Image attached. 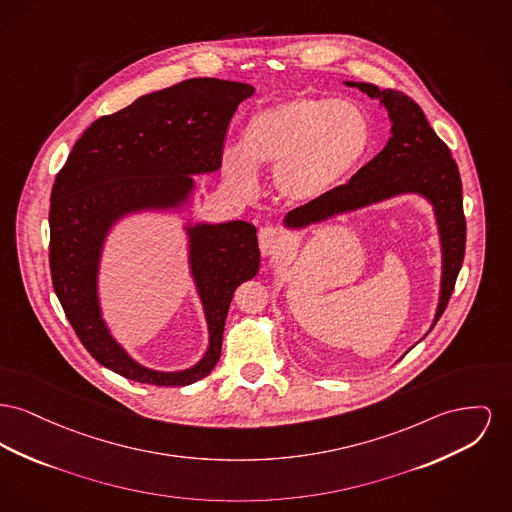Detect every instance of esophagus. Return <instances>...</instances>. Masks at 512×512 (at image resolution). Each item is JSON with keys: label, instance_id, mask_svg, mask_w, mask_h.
I'll return each mask as SVG.
<instances>
[{"label": "esophagus", "instance_id": "obj_1", "mask_svg": "<svg viewBox=\"0 0 512 512\" xmlns=\"http://www.w3.org/2000/svg\"><path fill=\"white\" fill-rule=\"evenodd\" d=\"M284 247V236L274 226H265L259 232V249L263 257H271Z\"/></svg>", "mask_w": 512, "mask_h": 512}]
</instances>
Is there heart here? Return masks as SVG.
Here are the masks:
<instances>
[{
    "instance_id": "obj_1",
    "label": "heart",
    "mask_w": 512,
    "mask_h": 512,
    "mask_svg": "<svg viewBox=\"0 0 512 512\" xmlns=\"http://www.w3.org/2000/svg\"><path fill=\"white\" fill-rule=\"evenodd\" d=\"M371 147V125L346 100L296 96L255 112L241 129L240 149L222 154V172L241 193H253L257 170L274 168L282 197L315 201L348 180Z\"/></svg>"
}]
</instances>
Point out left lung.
Masks as SVG:
<instances>
[{
  "label": "left lung",
  "mask_w": 512,
  "mask_h": 512,
  "mask_svg": "<svg viewBox=\"0 0 512 512\" xmlns=\"http://www.w3.org/2000/svg\"><path fill=\"white\" fill-rule=\"evenodd\" d=\"M389 112L391 139L385 149L360 168L352 180L334 187L327 195L288 212L286 230H303L340 214L389 201L400 195H420L431 207L441 243V290L433 331L451 300L456 276L464 261L466 220L462 211V181L449 147L431 129L420 106L404 92L379 89L371 83L344 81Z\"/></svg>",
  "instance_id": "left-lung-1"
}]
</instances>
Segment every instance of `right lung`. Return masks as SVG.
I'll list each match as a JSON object with an SVG mask.
<instances>
[{
  "label": "right lung",
  "instance_id": "add662e5",
  "mask_svg": "<svg viewBox=\"0 0 512 512\" xmlns=\"http://www.w3.org/2000/svg\"><path fill=\"white\" fill-rule=\"evenodd\" d=\"M253 92L247 83L201 77L145 94L94 121L56 176L50 199L56 296L92 358L125 379L185 387L207 377L220 358L234 292L259 272L251 222H185L189 272L203 303L209 346L201 360L181 371H158L133 360L102 317L98 274L112 228L131 214L189 207L193 176L220 168L228 123Z\"/></svg>",
  "mask_w": 512,
  "mask_h": 512
}]
</instances>
